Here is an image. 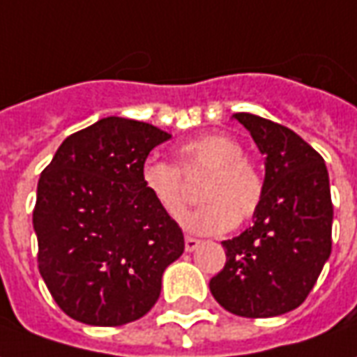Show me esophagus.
<instances>
[{
	"instance_id": "obj_1",
	"label": "esophagus",
	"mask_w": 357,
	"mask_h": 357,
	"mask_svg": "<svg viewBox=\"0 0 357 357\" xmlns=\"http://www.w3.org/2000/svg\"><path fill=\"white\" fill-rule=\"evenodd\" d=\"M199 245H201V239L191 238V236H185V251H195Z\"/></svg>"
}]
</instances>
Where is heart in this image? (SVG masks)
Listing matches in <instances>:
<instances>
[{"instance_id": "obj_1", "label": "heart", "mask_w": 357, "mask_h": 357, "mask_svg": "<svg viewBox=\"0 0 357 357\" xmlns=\"http://www.w3.org/2000/svg\"><path fill=\"white\" fill-rule=\"evenodd\" d=\"M176 160L178 168L168 162H144L141 181L162 211L178 220L189 203L178 172L206 174L201 185L204 203L183 218L187 230L224 234L259 213L265 199V178L257 164L243 156V146L234 137L206 133L191 139L178 146Z\"/></svg>"}]
</instances>
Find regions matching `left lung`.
I'll list each match as a JSON object with an SVG mask.
<instances>
[{
    "instance_id": "left-lung-1",
    "label": "left lung",
    "mask_w": 357,
    "mask_h": 357,
    "mask_svg": "<svg viewBox=\"0 0 357 357\" xmlns=\"http://www.w3.org/2000/svg\"><path fill=\"white\" fill-rule=\"evenodd\" d=\"M265 154V199L253 226L226 239V265L211 278L214 300L234 315L276 317L300 307L333 248V201L323 156L291 129L239 112Z\"/></svg>"
}]
</instances>
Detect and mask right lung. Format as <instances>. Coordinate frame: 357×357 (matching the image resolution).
Masks as SVG:
<instances>
[{
	"label": "right lung",
	"instance_id": "obj_1",
	"mask_svg": "<svg viewBox=\"0 0 357 357\" xmlns=\"http://www.w3.org/2000/svg\"><path fill=\"white\" fill-rule=\"evenodd\" d=\"M170 137L144 121L98 119L67 137L40 174L32 211L38 271L75 321L141 319L160 296L166 266L183 253L178 222L141 181L149 153Z\"/></svg>",
	"mask_w": 357,
	"mask_h": 357
}]
</instances>
